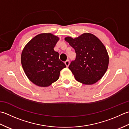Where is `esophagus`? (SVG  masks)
I'll use <instances>...</instances> for the list:
<instances>
[{
    "instance_id": "esophagus-1",
    "label": "esophagus",
    "mask_w": 129,
    "mask_h": 129,
    "mask_svg": "<svg viewBox=\"0 0 129 129\" xmlns=\"http://www.w3.org/2000/svg\"><path fill=\"white\" fill-rule=\"evenodd\" d=\"M64 63H65L66 66L67 67L69 66V65H70V61H69V60H67V61H66V62H64Z\"/></svg>"
}]
</instances>
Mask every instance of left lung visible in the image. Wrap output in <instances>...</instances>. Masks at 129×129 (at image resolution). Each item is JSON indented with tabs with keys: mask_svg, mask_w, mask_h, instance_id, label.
<instances>
[{
	"mask_svg": "<svg viewBox=\"0 0 129 129\" xmlns=\"http://www.w3.org/2000/svg\"><path fill=\"white\" fill-rule=\"evenodd\" d=\"M64 39L76 53V59L68 67L75 79L85 85L96 83L103 77L109 66V54L104 44L89 33L75 38L67 37Z\"/></svg>",
	"mask_w": 129,
	"mask_h": 129,
	"instance_id": "1",
	"label": "left lung"
}]
</instances>
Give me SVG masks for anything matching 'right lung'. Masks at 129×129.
<instances>
[{"label": "right lung", "instance_id": "right-lung-1", "mask_svg": "<svg viewBox=\"0 0 129 129\" xmlns=\"http://www.w3.org/2000/svg\"><path fill=\"white\" fill-rule=\"evenodd\" d=\"M59 39L52 33H41L31 39L23 49V68L28 79L37 86H50L58 80L60 71L66 67L54 50Z\"/></svg>", "mask_w": 129, "mask_h": 129}]
</instances>
